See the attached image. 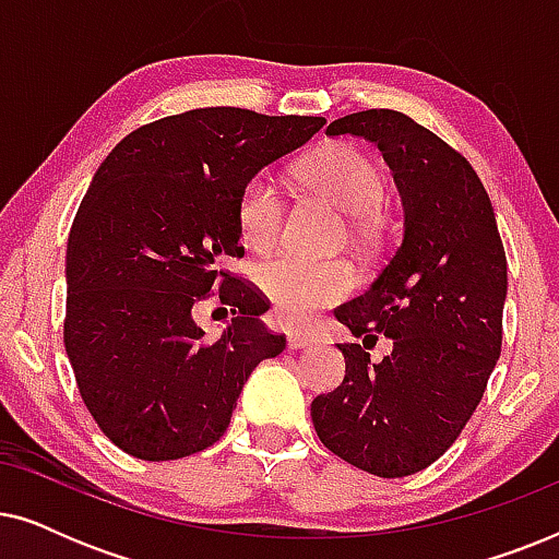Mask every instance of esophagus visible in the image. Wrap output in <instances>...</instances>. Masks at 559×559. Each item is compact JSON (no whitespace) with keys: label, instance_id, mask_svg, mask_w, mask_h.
Here are the masks:
<instances>
[{"label":"esophagus","instance_id":"esophagus-1","mask_svg":"<svg viewBox=\"0 0 559 559\" xmlns=\"http://www.w3.org/2000/svg\"><path fill=\"white\" fill-rule=\"evenodd\" d=\"M312 343H316V335L308 333V331H293V333H289V348H293V350L310 348Z\"/></svg>","mask_w":559,"mask_h":559}]
</instances>
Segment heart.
Masks as SVG:
<instances>
[{"instance_id": "b5f03b06", "label": "heart", "mask_w": 559, "mask_h": 559, "mask_svg": "<svg viewBox=\"0 0 559 559\" xmlns=\"http://www.w3.org/2000/svg\"><path fill=\"white\" fill-rule=\"evenodd\" d=\"M312 190L338 205L346 216H373L384 201V178L364 152L354 147L323 150L305 165ZM241 241L254 251H270L282 236L285 195L270 173H259L243 186L236 203ZM354 272L346 262H312L302 257H274L259 264L257 285L274 312L285 320H302L333 305L354 289Z\"/></svg>"}]
</instances>
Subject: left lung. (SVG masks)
Masks as SVG:
<instances>
[{
	"label": "left lung",
	"instance_id": "1",
	"mask_svg": "<svg viewBox=\"0 0 559 559\" xmlns=\"http://www.w3.org/2000/svg\"><path fill=\"white\" fill-rule=\"evenodd\" d=\"M331 136H364L392 167L402 241L361 297L335 310L361 343H338L346 377L312 400L323 445L379 478L427 468L476 412L501 354L507 254L493 205L468 159L407 114L335 119ZM395 343L379 365L366 347Z\"/></svg>",
	"mask_w": 559,
	"mask_h": 559
}]
</instances>
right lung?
<instances>
[{"instance_id":"right-lung-1","label":"right lung","mask_w":559,"mask_h":559,"mask_svg":"<svg viewBox=\"0 0 559 559\" xmlns=\"http://www.w3.org/2000/svg\"><path fill=\"white\" fill-rule=\"evenodd\" d=\"M323 124L209 106L134 129L96 170L68 236L63 341L83 404L124 453L211 448L249 373L285 350L259 320L270 305L221 259L243 257V186ZM216 281L237 318L205 340L192 308Z\"/></svg>"}]
</instances>
